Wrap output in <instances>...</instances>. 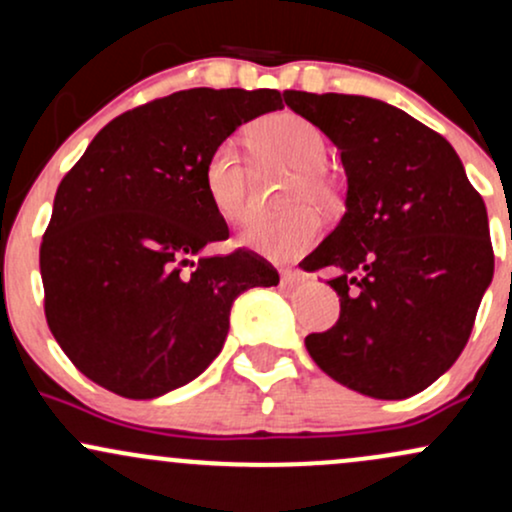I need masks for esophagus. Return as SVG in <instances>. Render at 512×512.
Segmentation results:
<instances>
[{
    "label": "esophagus",
    "mask_w": 512,
    "mask_h": 512,
    "mask_svg": "<svg viewBox=\"0 0 512 512\" xmlns=\"http://www.w3.org/2000/svg\"><path fill=\"white\" fill-rule=\"evenodd\" d=\"M279 276H281V286H284V289H293V286L301 281V274L293 272V269H279Z\"/></svg>",
    "instance_id": "obj_1"
}]
</instances>
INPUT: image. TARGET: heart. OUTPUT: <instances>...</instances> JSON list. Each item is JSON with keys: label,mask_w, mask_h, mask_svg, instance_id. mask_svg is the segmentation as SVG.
Returning a JSON list of instances; mask_svg holds the SVG:
<instances>
[{"label": "heart", "mask_w": 512, "mask_h": 512, "mask_svg": "<svg viewBox=\"0 0 512 512\" xmlns=\"http://www.w3.org/2000/svg\"><path fill=\"white\" fill-rule=\"evenodd\" d=\"M262 161L293 168V178L284 192L289 211L279 216L252 219L240 231V245L274 262L296 260L322 236L320 214L310 207L332 209L339 202V190L327 173V139L320 127L305 117L281 110L267 115L250 129ZM204 192L211 207L223 221L240 223L250 214V170L233 142H219L209 151L202 168Z\"/></svg>", "instance_id": "b5f03b06"}]
</instances>
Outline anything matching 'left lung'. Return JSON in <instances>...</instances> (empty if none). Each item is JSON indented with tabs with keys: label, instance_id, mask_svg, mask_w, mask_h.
<instances>
[{
	"label": "left lung",
	"instance_id": "left-lung-1",
	"mask_svg": "<svg viewBox=\"0 0 512 512\" xmlns=\"http://www.w3.org/2000/svg\"><path fill=\"white\" fill-rule=\"evenodd\" d=\"M286 105L342 151L346 211L305 257L334 267L332 330L305 337L330 378L375 399L426 390L462 354L493 279L484 199L455 149L366 96L286 91Z\"/></svg>",
	"mask_w": 512,
	"mask_h": 512
}]
</instances>
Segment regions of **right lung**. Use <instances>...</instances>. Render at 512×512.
<instances>
[{
  "instance_id": "obj_1",
  "label": "right lung",
  "mask_w": 512,
  "mask_h": 512,
  "mask_svg": "<svg viewBox=\"0 0 512 512\" xmlns=\"http://www.w3.org/2000/svg\"><path fill=\"white\" fill-rule=\"evenodd\" d=\"M274 88H190L108 122L57 187L40 245L52 337L88 380L129 399L187 385L219 356L231 305L279 274L228 238L204 192L209 151L281 110Z\"/></svg>"
}]
</instances>
